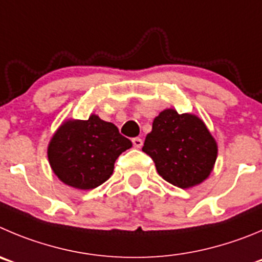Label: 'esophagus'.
I'll return each instance as SVG.
<instances>
[{"label":"esophagus","instance_id":"1","mask_svg":"<svg viewBox=\"0 0 262 262\" xmlns=\"http://www.w3.org/2000/svg\"><path fill=\"white\" fill-rule=\"evenodd\" d=\"M132 142H133V146L136 148H141V147H142V145H143V141L141 138H138V137H137V138L132 139Z\"/></svg>","mask_w":262,"mask_h":262}]
</instances>
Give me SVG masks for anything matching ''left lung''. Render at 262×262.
I'll return each mask as SVG.
<instances>
[{
	"mask_svg": "<svg viewBox=\"0 0 262 262\" xmlns=\"http://www.w3.org/2000/svg\"><path fill=\"white\" fill-rule=\"evenodd\" d=\"M142 151L151 156L161 177L181 189L207 180L217 159V143L204 121L173 108L154 119Z\"/></svg>",
	"mask_w": 262,
	"mask_h": 262,
	"instance_id": "left-lung-1",
	"label": "left lung"
}]
</instances>
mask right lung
<instances>
[{
    "instance_id": "add662e5",
    "label": "right lung",
    "mask_w": 262,
    "mask_h": 262,
    "mask_svg": "<svg viewBox=\"0 0 262 262\" xmlns=\"http://www.w3.org/2000/svg\"><path fill=\"white\" fill-rule=\"evenodd\" d=\"M130 147L114 124L90 115L88 120H67L58 128L49 142L48 158L63 183L90 190L111 177L116 159Z\"/></svg>"
}]
</instances>
